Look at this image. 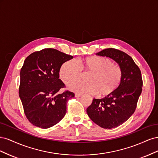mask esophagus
Instances as JSON below:
<instances>
[{"instance_id":"esophagus-1","label":"esophagus","mask_w":158,"mask_h":158,"mask_svg":"<svg viewBox=\"0 0 158 158\" xmlns=\"http://www.w3.org/2000/svg\"><path fill=\"white\" fill-rule=\"evenodd\" d=\"M81 96H82V94H77V93L75 94V97L76 98H79V97H81Z\"/></svg>"}]
</instances>
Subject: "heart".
<instances>
[{
    "label": "heart",
    "instance_id": "heart-1",
    "mask_svg": "<svg viewBox=\"0 0 158 158\" xmlns=\"http://www.w3.org/2000/svg\"><path fill=\"white\" fill-rule=\"evenodd\" d=\"M82 74H88L85 78L87 82L71 84L69 88L78 93L96 94L100 98L113 94L122 80L120 66L103 56H88L81 60L78 64L74 60H69L59 69L60 78L66 85L80 80Z\"/></svg>",
    "mask_w": 158,
    "mask_h": 158
}]
</instances>
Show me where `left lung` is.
<instances>
[{
	"mask_svg": "<svg viewBox=\"0 0 158 158\" xmlns=\"http://www.w3.org/2000/svg\"><path fill=\"white\" fill-rule=\"evenodd\" d=\"M97 55L111 58L120 66L122 80L117 90L102 99H94L87 108L89 117L102 128H116L135 113L143 85L141 71L132 57L114 48L105 49Z\"/></svg>",
	"mask_w": 158,
	"mask_h": 158,
	"instance_id": "1",
	"label": "left lung"
}]
</instances>
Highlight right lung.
<instances>
[{"mask_svg": "<svg viewBox=\"0 0 158 158\" xmlns=\"http://www.w3.org/2000/svg\"><path fill=\"white\" fill-rule=\"evenodd\" d=\"M73 56L51 48L35 51L25 59L20 70L19 96L27 120L33 125L48 128L66 113V103L74 97L59 79V69Z\"/></svg>", "mask_w": 158, "mask_h": 158, "instance_id": "obj_1", "label": "right lung"}]
</instances>
